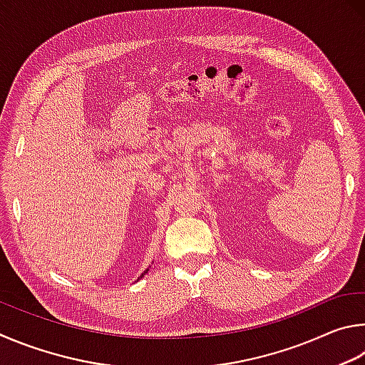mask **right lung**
Segmentation results:
<instances>
[{
	"label": "right lung",
	"instance_id": "add662e5",
	"mask_svg": "<svg viewBox=\"0 0 365 365\" xmlns=\"http://www.w3.org/2000/svg\"><path fill=\"white\" fill-rule=\"evenodd\" d=\"M145 272H147V271H144V274H145ZM144 274H143V276H144ZM143 276H140V277H143Z\"/></svg>",
	"mask_w": 365,
	"mask_h": 365
}]
</instances>
